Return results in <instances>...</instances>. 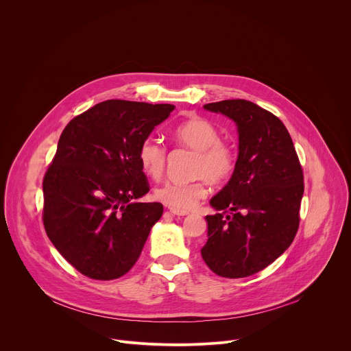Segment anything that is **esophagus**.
Segmentation results:
<instances>
[{"instance_id": "1", "label": "esophagus", "mask_w": 351, "mask_h": 351, "mask_svg": "<svg viewBox=\"0 0 351 351\" xmlns=\"http://www.w3.org/2000/svg\"><path fill=\"white\" fill-rule=\"evenodd\" d=\"M171 214H173V215H176V217H184V215H187L189 213L187 211H179V210H173V208H171V211H169Z\"/></svg>"}]
</instances>
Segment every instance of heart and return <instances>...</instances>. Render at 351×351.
<instances>
[{
    "instance_id": "b5f03b06",
    "label": "heart",
    "mask_w": 351,
    "mask_h": 351,
    "mask_svg": "<svg viewBox=\"0 0 351 351\" xmlns=\"http://www.w3.org/2000/svg\"><path fill=\"white\" fill-rule=\"evenodd\" d=\"M175 141L193 149L186 182H164L153 191L157 202L179 211L193 208L207 193V183L226 182L234 172L237 156L232 144L221 140L218 128L204 118H190L172 130ZM143 172L152 179H160L167 167V147L154 137L141 141L137 153Z\"/></svg>"
}]
</instances>
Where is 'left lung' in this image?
Masks as SVG:
<instances>
[{
    "label": "left lung",
    "instance_id": "8db88e82",
    "mask_svg": "<svg viewBox=\"0 0 351 351\" xmlns=\"http://www.w3.org/2000/svg\"><path fill=\"white\" fill-rule=\"evenodd\" d=\"M237 125L239 157L228 184L211 198L202 256L223 278H245L272 264L291 244L304 193L303 168L291 137L272 112L247 99L204 106Z\"/></svg>",
    "mask_w": 351,
    "mask_h": 351
}]
</instances>
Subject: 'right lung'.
<instances>
[{"label":"right lung","instance_id":"right-lung-1","mask_svg":"<svg viewBox=\"0 0 351 351\" xmlns=\"http://www.w3.org/2000/svg\"><path fill=\"white\" fill-rule=\"evenodd\" d=\"M173 108L107 99L61 133L43 179V223L61 256L84 276L112 280L129 272L161 218V203H133L149 191L137 153Z\"/></svg>","mask_w":351,"mask_h":351}]
</instances>
